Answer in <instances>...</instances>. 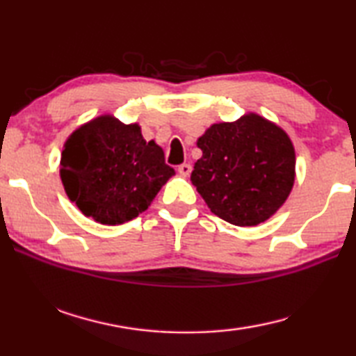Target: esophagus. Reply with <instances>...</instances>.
Instances as JSON below:
<instances>
[{"label":"esophagus","mask_w":356,"mask_h":356,"mask_svg":"<svg viewBox=\"0 0 356 356\" xmlns=\"http://www.w3.org/2000/svg\"><path fill=\"white\" fill-rule=\"evenodd\" d=\"M177 171H179L180 176L186 177V176H190V172H191V166H190L188 163H182V165H180V166L177 168Z\"/></svg>","instance_id":"1"}]
</instances>
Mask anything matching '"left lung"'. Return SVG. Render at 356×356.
I'll return each mask as SVG.
<instances>
[{
    "mask_svg": "<svg viewBox=\"0 0 356 356\" xmlns=\"http://www.w3.org/2000/svg\"><path fill=\"white\" fill-rule=\"evenodd\" d=\"M197 147L191 184L212 213L236 226H256L286 202L295 180V150L278 125L259 114L213 124Z\"/></svg>",
    "mask_w": 356,
    "mask_h": 356,
    "instance_id": "1",
    "label": "left lung"
}]
</instances>
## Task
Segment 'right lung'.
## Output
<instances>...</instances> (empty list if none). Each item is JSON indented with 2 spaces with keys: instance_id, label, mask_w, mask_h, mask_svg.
I'll return each mask as SVG.
<instances>
[{
  "instance_id": "1",
  "label": "right lung",
  "mask_w": 356,
  "mask_h": 356,
  "mask_svg": "<svg viewBox=\"0 0 356 356\" xmlns=\"http://www.w3.org/2000/svg\"><path fill=\"white\" fill-rule=\"evenodd\" d=\"M59 174L84 215L116 226L143 213L174 170L165 163L163 149L144 140L140 125L105 114L67 138Z\"/></svg>"
}]
</instances>
